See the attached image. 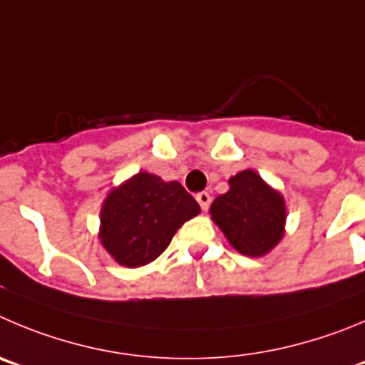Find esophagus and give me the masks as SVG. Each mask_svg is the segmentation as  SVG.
I'll use <instances>...</instances> for the list:
<instances>
[{"instance_id":"1","label":"esophagus","mask_w":365,"mask_h":365,"mask_svg":"<svg viewBox=\"0 0 365 365\" xmlns=\"http://www.w3.org/2000/svg\"><path fill=\"white\" fill-rule=\"evenodd\" d=\"M196 202L200 203L202 210H207V209H209L210 202H212V198H210L209 192H198V194H196Z\"/></svg>"}]
</instances>
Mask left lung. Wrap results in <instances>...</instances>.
Here are the masks:
<instances>
[{
  "label": "left lung",
  "instance_id": "obj_1",
  "mask_svg": "<svg viewBox=\"0 0 365 365\" xmlns=\"http://www.w3.org/2000/svg\"><path fill=\"white\" fill-rule=\"evenodd\" d=\"M210 217L229 243L248 257H263L284 236L286 202L254 169L229 180V190L210 205Z\"/></svg>",
  "mask_w": 365,
  "mask_h": 365
}]
</instances>
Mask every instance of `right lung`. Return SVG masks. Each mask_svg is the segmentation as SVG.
Masks as SVG:
<instances>
[{
	"mask_svg": "<svg viewBox=\"0 0 365 365\" xmlns=\"http://www.w3.org/2000/svg\"><path fill=\"white\" fill-rule=\"evenodd\" d=\"M198 202L178 182L140 171L108 192L98 240L118 264L138 268L169 247L176 230L200 214Z\"/></svg>",
	"mask_w": 365,
	"mask_h": 365,
	"instance_id": "add662e5",
	"label": "right lung"
}]
</instances>
